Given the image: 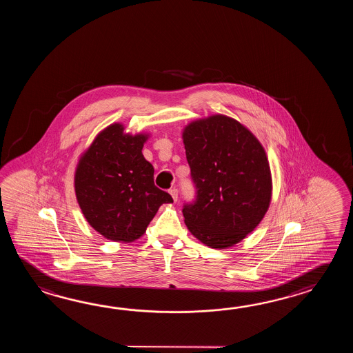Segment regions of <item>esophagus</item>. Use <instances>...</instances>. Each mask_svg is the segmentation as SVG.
<instances>
[{"label": "esophagus", "instance_id": "34e87169", "mask_svg": "<svg viewBox=\"0 0 353 353\" xmlns=\"http://www.w3.org/2000/svg\"><path fill=\"white\" fill-rule=\"evenodd\" d=\"M169 193L172 195L174 202H176V201H178V189L173 188V189H170V192H169Z\"/></svg>", "mask_w": 353, "mask_h": 353}]
</instances>
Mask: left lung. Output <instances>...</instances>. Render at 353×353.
<instances>
[{
	"label": "left lung",
	"mask_w": 353,
	"mask_h": 353,
	"mask_svg": "<svg viewBox=\"0 0 353 353\" xmlns=\"http://www.w3.org/2000/svg\"><path fill=\"white\" fill-rule=\"evenodd\" d=\"M183 143L196 188L195 202L183 208L188 230L205 246L232 248L255 230L270 205L265 149L248 128L225 114L188 123Z\"/></svg>",
	"instance_id": "left-lung-1"
}]
</instances>
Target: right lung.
<instances>
[{"instance_id": "obj_1", "label": "right lung", "mask_w": 353, "mask_h": 353, "mask_svg": "<svg viewBox=\"0 0 353 353\" xmlns=\"http://www.w3.org/2000/svg\"><path fill=\"white\" fill-rule=\"evenodd\" d=\"M148 139L149 134H125L122 123H112L77 164V201L87 222L107 240H139L160 205L173 202L154 184V168L143 155Z\"/></svg>"}]
</instances>
